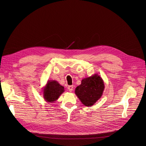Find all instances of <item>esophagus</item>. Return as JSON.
Here are the masks:
<instances>
[{"label": "esophagus", "instance_id": "obj_1", "mask_svg": "<svg viewBox=\"0 0 146 146\" xmlns=\"http://www.w3.org/2000/svg\"><path fill=\"white\" fill-rule=\"evenodd\" d=\"M73 88H74V86L72 85V86H69L68 88V89L69 91L72 92L73 91Z\"/></svg>", "mask_w": 146, "mask_h": 146}]
</instances>
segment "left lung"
I'll use <instances>...</instances> for the list:
<instances>
[{"label":"left lung","instance_id":"8db88e82","mask_svg":"<svg viewBox=\"0 0 146 146\" xmlns=\"http://www.w3.org/2000/svg\"><path fill=\"white\" fill-rule=\"evenodd\" d=\"M105 89L104 82L98 74L83 78L80 85L75 90V94L86 107H91L100 99Z\"/></svg>","mask_w":146,"mask_h":146}]
</instances>
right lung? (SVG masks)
Here are the masks:
<instances>
[{
    "label": "right lung",
    "instance_id": "add662e5",
    "mask_svg": "<svg viewBox=\"0 0 146 146\" xmlns=\"http://www.w3.org/2000/svg\"><path fill=\"white\" fill-rule=\"evenodd\" d=\"M64 86L56 80H49L42 88L43 98L47 103H54L64 92Z\"/></svg>",
    "mask_w": 146,
    "mask_h": 146
}]
</instances>
